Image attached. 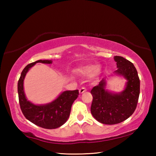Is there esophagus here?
Wrapping results in <instances>:
<instances>
[{
  "label": "esophagus",
  "mask_w": 156,
  "mask_h": 156,
  "mask_svg": "<svg viewBox=\"0 0 156 156\" xmlns=\"http://www.w3.org/2000/svg\"><path fill=\"white\" fill-rule=\"evenodd\" d=\"M87 91V89L84 87H81L80 89V90H79V92H80V94H83V93H84V91Z\"/></svg>",
  "instance_id": "obj_1"
}]
</instances>
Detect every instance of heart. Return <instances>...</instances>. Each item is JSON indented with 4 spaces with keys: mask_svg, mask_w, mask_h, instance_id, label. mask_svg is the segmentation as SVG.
<instances>
[{
    "mask_svg": "<svg viewBox=\"0 0 156 156\" xmlns=\"http://www.w3.org/2000/svg\"><path fill=\"white\" fill-rule=\"evenodd\" d=\"M77 72L82 76L90 77V76H93L100 73L101 72V68L100 66L94 65H86L78 68Z\"/></svg>",
    "mask_w": 156,
    "mask_h": 156,
    "instance_id": "heart-1",
    "label": "heart"
}]
</instances>
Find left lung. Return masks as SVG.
<instances>
[{"label": "left lung", "instance_id": "left-lung-1", "mask_svg": "<svg viewBox=\"0 0 156 156\" xmlns=\"http://www.w3.org/2000/svg\"><path fill=\"white\" fill-rule=\"evenodd\" d=\"M117 75L122 76L127 82L124 90L118 94L105 89L103 78L98 85L91 89L93 100L91 112L94 118L105 125H115L123 122L133 114L136 109L140 95V79L133 64L122 56H114Z\"/></svg>", "mask_w": 156, "mask_h": 156}]
</instances>
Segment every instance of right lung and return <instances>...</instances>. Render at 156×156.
Masks as SVG:
<instances>
[{"label":"right lung","mask_w":156,"mask_h":156,"mask_svg":"<svg viewBox=\"0 0 156 156\" xmlns=\"http://www.w3.org/2000/svg\"><path fill=\"white\" fill-rule=\"evenodd\" d=\"M38 62L51 64V60H39L27 65L23 70L18 83V93L21 111L28 120L44 129H53L60 127L67 122L69 117L73 102L77 98L78 90L63 91L50 103L37 105L31 103L26 98L23 81L26 73L31 67Z\"/></svg>","instance_id":"obj_1"}]
</instances>
